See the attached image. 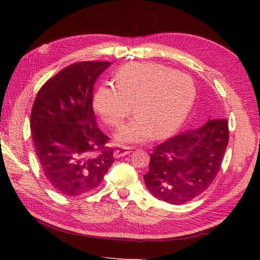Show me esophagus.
<instances>
[{
  "label": "esophagus",
  "instance_id": "34e87169",
  "mask_svg": "<svg viewBox=\"0 0 260 260\" xmlns=\"http://www.w3.org/2000/svg\"><path fill=\"white\" fill-rule=\"evenodd\" d=\"M133 147H130V146H124L122 148H117L116 151L114 152V157L115 158H119V157H123L125 155H128L132 152Z\"/></svg>",
  "mask_w": 260,
  "mask_h": 260
}]
</instances>
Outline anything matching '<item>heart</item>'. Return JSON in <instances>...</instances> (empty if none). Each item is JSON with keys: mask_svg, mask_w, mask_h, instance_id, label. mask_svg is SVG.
Instances as JSON below:
<instances>
[{"mask_svg": "<svg viewBox=\"0 0 260 260\" xmlns=\"http://www.w3.org/2000/svg\"><path fill=\"white\" fill-rule=\"evenodd\" d=\"M116 85H102L94 108L112 127H119L133 111L138 114L117 133L118 142L141 143L177 132L193 106L196 88L192 78L156 62H130L115 78Z\"/></svg>", "mask_w": 260, "mask_h": 260, "instance_id": "b5f03b06", "label": "heart"}]
</instances>
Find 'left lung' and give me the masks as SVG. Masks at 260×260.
I'll list each match as a JSON object with an SVG mask.
<instances>
[{
	"instance_id": "8db88e82",
	"label": "left lung",
	"mask_w": 260,
	"mask_h": 260,
	"mask_svg": "<svg viewBox=\"0 0 260 260\" xmlns=\"http://www.w3.org/2000/svg\"><path fill=\"white\" fill-rule=\"evenodd\" d=\"M228 142V120L221 118L155 146L149 170L144 175L147 190L172 205H182L198 198L216 178Z\"/></svg>"
}]
</instances>
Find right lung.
I'll return each mask as SVG.
<instances>
[{
    "label": "right lung",
    "mask_w": 260,
    "mask_h": 260,
    "mask_svg": "<svg viewBox=\"0 0 260 260\" xmlns=\"http://www.w3.org/2000/svg\"><path fill=\"white\" fill-rule=\"evenodd\" d=\"M111 61H79L39 90L30 128L36 154L50 184L66 196L95 191L115 161L109 138L98 127L93 88Z\"/></svg>",
    "instance_id": "add662e5"
}]
</instances>
